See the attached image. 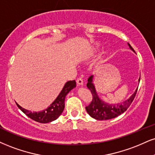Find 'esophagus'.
Masks as SVG:
<instances>
[{"label": "esophagus", "instance_id": "34e87169", "mask_svg": "<svg viewBox=\"0 0 155 155\" xmlns=\"http://www.w3.org/2000/svg\"><path fill=\"white\" fill-rule=\"evenodd\" d=\"M76 83H77L78 85H83L84 84V81L83 79H81V78H78L77 79H76Z\"/></svg>", "mask_w": 155, "mask_h": 155}]
</instances>
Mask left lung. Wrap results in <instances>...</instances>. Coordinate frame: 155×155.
Returning a JSON list of instances; mask_svg holds the SVG:
<instances>
[{
  "instance_id": "left-lung-1",
  "label": "left lung",
  "mask_w": 155,
  "mask_h": 155,
  "mask_svg": "<svg viewBox=\"0 0 155 155\" xmlns=\"http://www.w3.org/2000/svg\"><path fill=\"white\" fill-rule=\"evenodd\" d=\"M128 45L130 49L135 52L133 48L131 46V45L128 43ZM139 81H140V78L139 79ZM87 87H88L89 89H90L91 93L92 94V100L91 101V103L86 107V110L92 118L99 120H105L114 118L124 113L128 109V107L131 105L137 92V89L135 92L128 100H126L122 103L117 104V105H115V104L114 105L113 104L110 105V104L102 101L97 95L95 87L93 84V75L89 76Z\"/></svg>"
}]
</instances>
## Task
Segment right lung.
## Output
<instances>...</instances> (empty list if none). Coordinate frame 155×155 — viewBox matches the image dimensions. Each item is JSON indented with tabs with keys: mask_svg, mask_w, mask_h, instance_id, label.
<instances>
[{
	"mask_svg": "<svg viewBox=\"0 0 155 155\" xmlns=\"http://www.w3.org/2000/svg\"><path fill=\"white\" fill-rule=\"evenodd\" d=\"M76 83L75 80L67 81L57 98L54 100L53 103L47 109L44 110L31 112L21 107L17 103L16 105L24 114L37 122L41 123V124H47V123L52 122V121L56 120L63 113L65 107V99H66L67 94L74 87H76Z\"/></svg>",
	"mask_w": 155,
	"mask_h": 155,
	"instance_id": "1",
	"label": "right lung"
}]
</instances>
